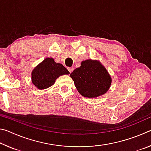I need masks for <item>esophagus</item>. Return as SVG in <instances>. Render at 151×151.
<instances>
[{"mask_svg": "<svg viewBox=\"0 0 151 151\" xmlns=\"http://www.w3.org/2000/svg\"><path fill=\"white\" fill-rule=\"evenodd\" d=\"M68 71H69V73H71L73 71L74 68L73 67H68Z\"/></svg>", "mask_w": 151, "mask_h": 151, "instance_id": "34e87169", "label": "esophagus"}]
</instances>
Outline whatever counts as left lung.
I'll return each mask as SVG.
<instances>
[{
    "label": "left lung",
    "mask_w": 151,
    "mask_h": 151,
    "mask_svg": "<svg viewBox=\"0 0 151 151\" xmlns=\"http://www.w3.org/2000/svg\"><path fill=\"white\" fill-rule=\"evenodd\" d=\"M76 89L82 96L95 98L105 94L112 79L106 68L97 60H83L70 74Z\"/></svg>",
    "instance_id": "left-lung-1"
}]
</instances>
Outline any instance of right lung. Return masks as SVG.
<instances>
[{
    "mask_svg": "<svg viewBox=\"0 0 151 151\" xmlns=\"http://www.w3.org/2000/svg\"><path fill=\"white\" fill-rule=\"evenodd\" d=\"M69 73L62 64L55 62L52 58H47L32 71V82L38 89L42 90L54 85L60 76Z\"/></svg>",
    "mask_w": 151,
    "mask_h": 151,
    "instance_id": "add662e5",
    "label": "right lung"
}]
</instances>
